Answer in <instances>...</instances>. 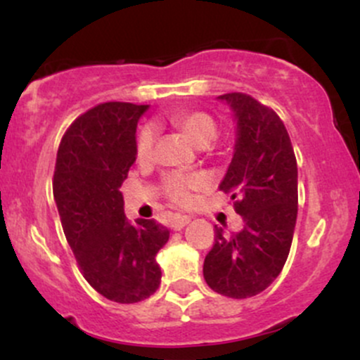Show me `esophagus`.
<instances>
[{
    "label": "esophagus",
    "instance_id": "34e87169",
    "mask_svg": "<svg viewBox=\"0 0 360 360\" xmlns=\"http://www.w3.org/2000/svg\"><path fill=\"white\" fill-rule=\"evenodd\" d=\"M189 220H191V218H189V217H177L176 220H174V223H172V229H174V230L184 229V226L189 223Z\"/></svg>",
    "mask_w": 360,
    "mask_h": 360
}]
</instances>
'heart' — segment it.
<instances>
[{"label": "heart", "instance_id": "b5f03b06", "mask_svg": "<svg viewBox=\"0 0 360 360\" xmlns=\"http://www.w3.org/2000/svg\"><path fill=\"white\" fill-rule=\"evenodd\" d=\"M172 127H176L189 142L196 147H206L217 137V122L205 111L186 110L177 111L169 118ZM155 134L150 127L140 130L137 137V159L147 162L154 155ZM208 184L205 174H167L162 179V191L171 201L177 205H188L191 201V191L201 189Z\"/></svg>", "mask_w": 360, "mask_h": 360}]
</instances>
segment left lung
Here are the masks:
<instances>
[{
  "label": "left lung",
  "instance_id": "left-lung-1",
  "mask_svg": "<svg viewBox=\"0 0 360 360\" xmlns=\"http://www.w3.org/2000/svg\"><path fill=\"white\" fill-rule=\"evenodd\" d=\"M233 111L237 140L220 189L232 194L240 232L214 225L203 264L206 284L229 298L259 295L283 271L298 214V166L288 130L274 110L243 93L218 96Z\"/></svg>",
  "mask_w": 360,
  "mask_h": 360
}]
</instances>
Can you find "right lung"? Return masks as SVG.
Masks as SVG:
<instances>
[{"label": "right lung", "instance_id": "obj_1", "mask_svg": "<svg viewBox=\"0 0 360 360\" xmlns=\"http://www.w3.org/2000/svg\"><path fill=\"white\" fill-rule=\"evenodd\" d=\"M148 105L110 101L76 118L60 140L53 200L84 279L115 303H139L160 284L155 255L169 230L154 220L130 223L120 186L137 159L139 118Z\"/></svg>", "mask_w": 360, "mask_h": 360}]
</instances>
